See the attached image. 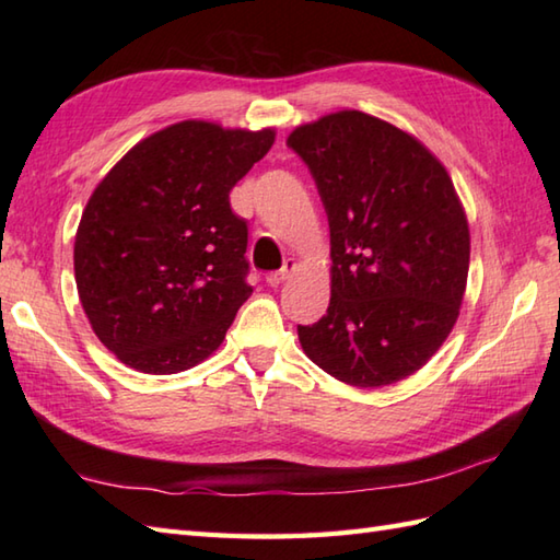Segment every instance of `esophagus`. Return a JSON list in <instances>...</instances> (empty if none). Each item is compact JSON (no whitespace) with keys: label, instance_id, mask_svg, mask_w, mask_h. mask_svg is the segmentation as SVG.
<instances>
[{"label":"esophagus","instance_id":"esophagus-1","mask_svg":"<svg viewBox=\"0 0 560 560\" xmlns=\"http://www.w3.org/2000/svg\"><path fill=\"white\" fill-rule=\"evenodd\" d=\"M295 269H299V265H295L293 259H289L287 265H283L279 271H271V273H269V277H267V283H269V287L277 289V287H281L283 281H289V279L293 277V271H295Z\"/></svg>","mask_w":560,"mask_h":560}]
</instances>
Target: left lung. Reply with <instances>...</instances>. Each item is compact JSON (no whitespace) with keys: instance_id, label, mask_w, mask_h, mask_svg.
Instances as JSON below:
<instances>
[{"instance_id":"left-lung-1","label":"left lung","mask_w":560,"mask_h":560,"mask_svg":"<svg viewBox=\"0 0 560 560\" xmlns=\"http://www.w3.org/2000/svg\"><path fill=\"white\" fill-rule=\"evenodd\" d=\"M329 221L327 315L299 327L307 359L353 387L413 375L455 327L469 223L452 177L413 135L361 110L295 127Z\"/></svg>"}]
</instances>
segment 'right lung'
Returning <instances> with one entry per match:
<instances>
[{"label": "right lung", "mask_w": 560, "mask_h": 560, "mask_svg": "<svg viewBox=\"0 0 560 560\" xmlns=\"http://www.w3.org/2000/svg\"><path fill=\"white\" fill-rule=\"evenodd\" d=\"M271 127L183 120L141 139L93 189L74 237L79 301L103 347L149 375L221 347L253 289L235 183L265 159Z\"/></svg>", "instance_id": "1"}]
</instances>
